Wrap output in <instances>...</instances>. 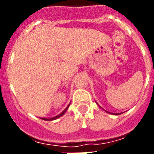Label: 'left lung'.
I'll use <instances>...</instances> for the list:
<instances>
[{
	"instance_id": "obj_1",
	"label": "left lung",
	"mask_w": 154,
	"mask_h": 154,
	"mask_svg": "<svg viewBox=\"0 0 154 154\" xmlns=\"http://www.w3.org/2000/svg\"><path fill=\"white\" fill-rule=\"evenodd\" d=\"M106 112H109V113H111V114H114V113H112V112H108V111H106ZM120 114H121V113H120ZM116 115H119V114H118V113H116Z\"/></svg>"
}]
</instances>
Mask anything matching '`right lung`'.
<instances>
[{
    "mask_svg": "<svg viewBox=\"0 0 154 154\" xmlns=\"http://www.w3.org/2000/svg\"><path fill=\"white\" fill-rule=\"evenodd\" d=\"M70 105V104L69 105H68L67 107L65 108V109L64 110V111H63L62 112H60V114L59 115H57V116H56V117H53V118H41V119H42V120H45V121H53V120H56V119H57V118H59V117H61V116H62L63 114H64V113H65V112H66V110L68 109V108H69V106Z\"/></svg>",
    "mask_w": 154,
    "mask_h": 154,
    "instance_id": "obj_1",
    "label": "right lung"
}]
</instances>
